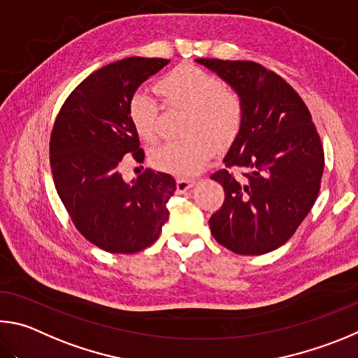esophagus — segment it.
Masks as SVG:
<instances>
[{
	"label": "esophagus",
	"instance_id": "1",
	"mask_svg": "<svg viewBox=\"0 0 358 358\" xmlns=\"http://www.w3.org/2000/svg\"><path fill=\"white\" fill-rule=\"evenodd\" d=\"M176 185H178V192L179 193H184L187 190H190L193 185H195V180L193 179H185V178H179L178 182H176Z\"/></svg>",
	"mask_w": 358,
	"mask_h": 358
}]
</instances>
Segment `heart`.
Here are the masks:
<instances>
[{"instance_id":"1","label":"heart","mask_w":358,"mask_h":358,"mask_svg":"<svg viewBox=\"0 0 358 358\" xmlns=\"http://www.w3.org/2000/svg\"><path fill=\"white\" fill-rule=\"evenodd\" d=\"M159 91L171 106L189 110L180 141H168L152 152V163L162 171L176 176L196 174L212 155V143L224 146L241 125V102L224 91L215 75L195 66H180L159 83ZM160 105L148 92H135L129 102V117L138 136L157 140Z\"/></svg>"}]
</instances>
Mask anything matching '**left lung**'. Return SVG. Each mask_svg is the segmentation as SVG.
<instances>
[{"mask_svg": "<svg viewBox=\"0 0 358 358\" xmlns=\"http://www.w3.org/2000/svg\"><path fill=\"white\" fill-rule=\"evenodd\" d=\"M195 61L233 87L242 110L223 163L241 168L243 178L228 169L210 176L224 190L210 233L237 255L273 252L316 201L324 171L321 138L303 100L277 73L252 61Z\"/></svg>", "mask_w": 358, "mask_h": 358, "instance_id": "obj_1", "label": "left lung"}]
</instances>
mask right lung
Masks as SVG:
<instances>
[{
  "mask_svg": "<svg viewBox=\"0 0 358 358\" xmlns=\"http://www.w3.org/2000/svg\"><path fill=\"white\" fill-rule=\"evenodd\" d=\"M169 59L125 58L99 69L62 105L50 140L56 192L77 229L108 253H136L159 239L176 180L146 169L125 182L122 159H144L129 102Z\"/></svg>",
  "mask_w": 358,
  "mask_h": 358,
  "instance_id": "add662e5",
  "label": "right lung"
}]
</instances>
